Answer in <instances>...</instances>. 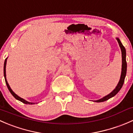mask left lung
<instances>
[{
  "label": "left lung",
  "instance_id": "obj_1",
  "mask_svg": "<svg viewBox=\"0 0 133 133\" xmlns=\"http://www.w3.org/2000/svg\"><path fill=\"white\" fill-rule=\"evenodd\" d=\"M117 39L119 45H120V48H121V51H122V73H121V76H120V81H119L118 84L117 86L116 87L115 89L112 91V92H111L110 94H109L107 96H104L103 98L100 99L98 100H96V102H104L106 101V100H109V98H112V96H115L118 92H119V91L121 89L122 87L123 84H124V80H125V77L126 75V71H127V62H126V51H125V49L124 46L122 45V44L121 43L119 38H116Z\"/></svg>",
  "mask_w": 133,
  "mask_h": 133
}]
</instances>
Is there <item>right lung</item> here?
<instances>
[{"label": "right lung", "instance_id": "right-lung-1", "mask_svg": "<svg viewBox=\"0 0 133 133\" xmlns=\"http://www.w3.org/2000/svg\"><path fill=\"white\" fill-rule=\"evenodd\" d=\"M6 61H7V58L5 59L4 64V78H5V81H6V85H7V87H8V88L9 91H10L11 93V95H13V96H14V97L15 98L17 99V100H19V101L22 102L24 103V104H33V103L28 102V101H26V100H24V99H23V98H22L19 97V96H17V95H16V94L15 93V92H13V91L11 90V89L10 87H9V85L8 83L7 80H6Z\"/></svg>", "mask_w": 133, "mask_h": 133}]
</instances>
